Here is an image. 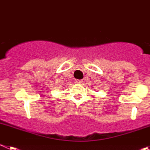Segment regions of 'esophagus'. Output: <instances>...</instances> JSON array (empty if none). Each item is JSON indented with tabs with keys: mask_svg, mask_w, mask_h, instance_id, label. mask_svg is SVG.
<instances>
[{
	"mask_svg": "<svg viewBox=\"0 0 150 150\" xmlns=\"http://www.w3.org/2000/svg\"><path fill=\"white\" fill-rule=\"evenodd\" d=\"M75 83H83V80H82V79H76V80H75Z\"/></svg>",
	"mask_w": 150,
	"mask_h": 150,
	"instance_id": "1",
	"label": "esophagus"
}]
</instances>
